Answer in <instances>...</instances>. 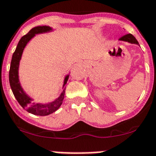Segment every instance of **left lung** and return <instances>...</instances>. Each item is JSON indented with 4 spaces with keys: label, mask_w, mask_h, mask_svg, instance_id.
Masks as SVG:
<instances>
[{
    "label": "left lung",
    "mask_w": 156,
    "mask_h": 156,
    "mask_svg": "<svg viewBox=\"0 0 156 156\" xmlns=\"http://www.w3.org/2000/svg\"><path fill=\"white\" fill-rule=\"evenodd\" d=\"M119 40H122V41H126V42L131 43V44H138V42L137 41L135 37H134L133 35H131V34H127V35H124V36H122L121 38H120Z\"/></svg>",
    "instance_id": "obj_1"
}]
</instances>
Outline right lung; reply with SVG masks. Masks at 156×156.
I'll list each match as a JSON object with an SVG mask.
<instances>
[{
    "instance_id": "1",
    "label": "right lung",
    "mask_w": 156,
    "mask_h": 156,
    "mask_svg": "<svg viewBox=\"0 0 156 156\" xmlns=\"http://www.w3.org/2000/svg\"><path fill=\"white\" fill-rule=\"evenodd\" d=\"M52 28L48 26H42V27H35L32 28L29 32L21 38L19 40L15 51L13 52L12 60H11L10 68H9V80L10 87L13 93L14 97L18 100L21 106L23 108H25L28 112L32 113L37 116H47L49 114L56 112L60 108L62 102H63L65 92H66V87L65 85L67 83L69 79V76L67 75L65 78L63 85V91L61 92V95L59 96L53 102L48 103V104H37V103L32 102V99L28 96L24 90L22 88L18 79V67H19V61L22 57L24 48L27 43L35 36L36 34L44 33L51 31Z\"/></svg>"
}]
</instances>
